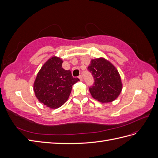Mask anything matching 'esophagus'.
I'll list each match as a JSON object with an SVG mask.
<instances>
[{"instance_id":"obj_1","label":"esophagus","mask_w":158,"mask_h":158,"mask_svg":"<svg viewBox=\"0 0 158 158\" xmlns=\"http://www.w3.org/2000/svg\"><path fill=\"white\" fill-rule=\"evenodd\" d=\"M78 78H80V81H82V80H83V78H82V76H81V75H80V76H78Z\"/></svg>"}]
</instances>
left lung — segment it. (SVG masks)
I'll return each mask as SVG.
<instances>
[{
	"label": "left lung",
	"instance_id": "obj_1",
	"mask_svg": "<svg viewBox=\"0 0 158 158\" xmlns=\"http://www.w3.org/2000/svg\"><path fill=\"white\" fill-rule=\"evenodd\" d=\"M88 70L94 78L89 86L92 97L102 103L114 101L120 94L122 83L120 75L114 66L104 59L92 60Z\"/></svg>",
	"mask_w": 158,
	"mask_h": 158
}]
</instances>
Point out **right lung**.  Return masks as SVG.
<instances>
[{"mask_svg": "<svg viewBox=\"0 0 158 158\" xmlns=\"http://www.w3.org/2000/svg\"><path fill=\"white\" fill-rule=\"evenodd\" d=\"M63 60L52 57L47 60L37 74L33 85L35 96L45 106L58 108L66 102L72 87L80 79L74 78L70 70L62 67Z\"/></svg>", "mask_w": 158, "mask_h": 158, "instance_id": "obj_1", "label": "right lung"}]
</instances>
